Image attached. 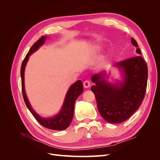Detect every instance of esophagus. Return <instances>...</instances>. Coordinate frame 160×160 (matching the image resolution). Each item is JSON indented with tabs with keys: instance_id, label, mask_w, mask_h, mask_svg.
<instances>
[{
	"instance_id": "esophagus-1",
	"label": "esophagus",
	"mask_w": 160,
	"mask_h": 160,
	"mask_svg": "<svg viewBox=\"0 0 160 160\" xmlns=\"http://www.w3.org/2000/svg\"><path fill=\"white\" fill-rule=\"evenodd\" d=\"M83 86H84V88H88L90 86V81L89 80H85L83 82Z\"/></svg>"
}]
</instances>
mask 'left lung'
I'll return each mask as SVG.
<instances>
[{"instance_id":"8db88e82","label":"left lung","mask_w":160,"mask_h":160,"mask_svg":"<svg viewBox=\"0 0 160 160\" xmlns=\"http://www.w3.org/2000/svg\"><path fill=\"white\" fill-rule=\"evenodd\" d=\"M132 43L137 47V55L116 62L122 71L123 81L111 83L108 81L105 71L95 74L91 88L93 92L99 113L107 122L119 123L129 119L141 105L146 94L148 82V66L143 58L138 42L132 38Z\"/></svg>"}]
</instances>
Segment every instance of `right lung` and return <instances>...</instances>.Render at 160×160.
I'll list each match as a JSON object with an SVG mask.
<instances>
[{
  "mask_svg": "<svg viewBox=\"0 0 160 160\" xmlns=\"http://www.w3.org/2000/svg\"><path fill=\"white\" fill-rule=\"evenodd\" d=\"M47 38V37L42 36L34 44L27 53L25 59L23 60L21 69V76L22 82V91L24 100L28 109L32 114V115L43 127L52 130H64L69 126L72 122V117L74 113V105L75 102L77 98L83 93V83L81 80H78L72 84L67 91L65 98L64 100L61 109L59 113L51 118H42L38 115L35 111L32 109L31 105L28 100L27 96L25 89V69L27 63L29 56L32 55L34 52L37 51L39 48L44 44V42Z\"/></svg>",
  "mask_w": 160,
  "mask_h": 160,
  "instance_id": "1",
  "label": "right lung"
}]
</instances>
